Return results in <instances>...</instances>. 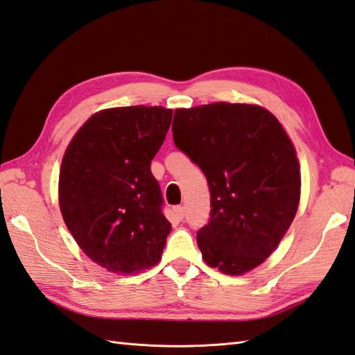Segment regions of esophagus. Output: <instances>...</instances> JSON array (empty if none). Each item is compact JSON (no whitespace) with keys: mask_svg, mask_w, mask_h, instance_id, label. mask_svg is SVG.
<instances>
[{"mask_svg":"<svg viewBox=\"0 0 355 355\" xmlns=\"http://www.w3.org/2000/svg\"><path fill=\"white\" fill-rule=\"evenodd\" d=\"M172 211H173V214H175V217L178 220H183L184 218V207L183 206H175Z\"/></svg>","mask_w":355,"mask_h":355,"instance_id":"esophagus-1","label":"esophagus"}]
</instances>
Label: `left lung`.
<instances>
[{"label": "left lung", "mask_w": 355, "mask_h": 355, "mask_svg": "<svg viewBox=\"0 0 355 355\" xmlns=\"http://www.w3.org/2000/svg\"><path fill=\"white\" fill-rule=\"evenodd\" d=\"M173 143L203 171L211 215L197 232L205 261L229 275L261 265L300 201L295 149L277 118L251 104L177 109Z\"/></svg>", "instance_id": "left-lung-1"}]
</instances>
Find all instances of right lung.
Returning <instances> with one entry per match:
<instances>
[{
  "label": "right lung",
  "mask_w": 355,
  "mask_h": 355,
  "mask_svg": "<svg viewBox=\"0 0 355 355\" xmlns=\"http://www.w3.org/2000/svg\"><path fill=\"white\" fill-rule=\"evenodd\" d=\"M172 110L114 107L76 132L60 171V207L90 260L137 274L162 259L171 223L150 162L168 134Z\"/></svg>",
  "instance_id": "1"
}]
</instances>
